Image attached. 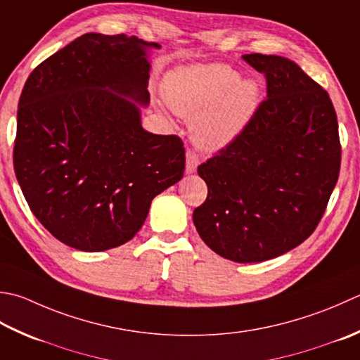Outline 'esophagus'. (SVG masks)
Here are the masks:
<instances>
[{
	"label": "esophagus",
	"mask_w": 360,
	"mask_h": 360,
	"mask_svg": "<svg viewBox=\"0 0 360 360\" xmlns=\"http://www.w3.org/2000/svg\"><path fill=\"white\" fill-rule=\"evenodd\" d=\"M200 165V158L198 154L193 151H187L186 154V173L192 174L196 172V168Z\"/></svg>",
	"instance_id": "esophagus-1"
}]
</instances>
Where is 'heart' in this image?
Wrapping results in <instances>:
<instances>
[{
    "instance_id": "1",
    "label": "heart",
    "mask_w": 360,
    "mask_h": 360,
    "mask_svg": "<svg viewBox=\"0 0 360 360\" xmlns=\"http://www.w3.org/2000/svg\"><path fill=\"white\" fill-rule=\"evenodd\" d=\"M164 95L179 115L193 117V140L206 150H220L240 136L259 105L255 81L226 63L179 67L165 76Z\"/></svg>"
}]
</instances>
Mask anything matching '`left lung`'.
<instances>
[{
  "instance_id": "left-lung-1",
  "label": "left lung",
  "mask_w": 360,
  "mask_h": 360,
  "mask_svg": "<svg viewBox=\"0 0 360 360\" xmlns=\"http://www.w3.org/2000/svg\"><path fill=\"white\" fill-rule=\"evenodd\" d=\"M266 100L234 142L198 167L207 198L193 210L202 242L234 262H264L319 226L339 179L340 139L325 89L290 59L245 54Z\"/></svg>"
}]
</instances>
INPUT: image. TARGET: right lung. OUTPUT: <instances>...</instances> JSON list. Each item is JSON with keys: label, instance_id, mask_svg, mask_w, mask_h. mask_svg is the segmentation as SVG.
Wrapping results in <instances>:
<instances>
[{"label": "right lung", "instance_id": "add662e5", "mask_svg": "<svg viewBox=\"0 0 360 360\" xmlns=\"http://www.w3.org/2000/svg\"><path fill=\"white\" fill-rule=\"evenodd\" d=\"M151 48L160 45L84 34L35 67L21 91L17 181L35 218L75 250L131 240L154 196L184 174L182 140L142 128Z\"/></svg>", "mask_w": 360, "mask_h": 360}]
</instances>
